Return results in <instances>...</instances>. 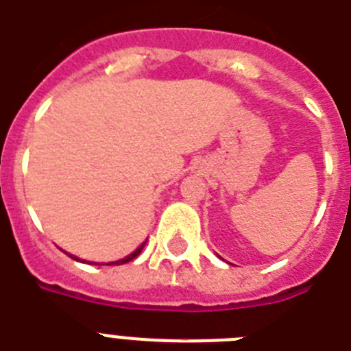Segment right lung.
Returning a JSON list of instances; mask_svg holds the SVG:
<instances>
[{"label":"right lung","mask_w":351,"mask_h":351,"mask_svg":"<svg viewBox=\"0 0 351 351\" xmlns=\"http://www.w3.org/2000/svg\"><path fill=\"white\" fill-rule=\"evenodd\" d=\"M143 245H145V242H143V244L140 245V247L136 249V251H134V253H132V254H129V256H125V258H123V260H118V262H112V263H117V265H120V263H127V262H130V260L136 258V256H138V254L141 253V249H143ZM69 256H71V254H69ZM71 258H75V256H71ZM75 260H78V258H75Z\"/></svg>","instance_id":"add662e5"}]
</instances>
